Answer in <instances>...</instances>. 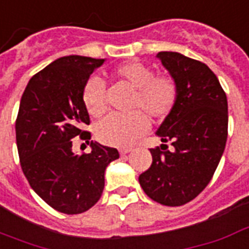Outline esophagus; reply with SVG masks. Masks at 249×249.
Wrapping results in <instances>:
<instances>
[{
    "label": "esophagus",
    "instance_id": "obj_1",
    "mask_svg": "<svg viewBox=\"0 0 249 249\" xmlns=\"http://www.w3.org/2000/svg\"><path fill=\"white\" fill-rule=\"evenodd\" d=\"M129 152H132V149H130V148L120 149V154H121V156H125V154H128Z\"/></svg>",
    "mask_w": 249,
    "mask_h": 249
}]
</instances>
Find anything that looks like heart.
Listing matches in <instances>:
<instances>
[{
  "label": "heart",
  "instance_id": "b5f03b06",
  "mask_svg": "<svg viewBox=\"0 0 249 249\" xmlns=\"http://www.w3.org/2000/svg\"><path fill=\"white\" fill-rule=\"evenodd\" d=\"M115 79L134 88L129 115H109L97 124L96 137L109 146L124 148L145 134L149 128L148 113L163 119L170 113L178 99V83L171 75H154L152 67L141 62H128L113 70ZM83 103L91 116L99 117L107 110L106 88L99 78L88 79L83 88Z\"/></svg>",
  "mask_w": 249,
  "mask_h": 249
}]
</instances>
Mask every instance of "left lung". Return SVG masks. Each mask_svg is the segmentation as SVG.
<instances>
[{"mask_svg": "<svg viewBox=\"0 0 249 249\" xmlns=\"http://www.w3.org/2000/svg\"><path fill=\"white\" fill-rule=\"evenodd\" d=\"M157 58L178 83V99L158 128L161 146L150 149L153 162L139 177L149 198L182 206L209 185L226 148L228 104L216 75L199 60L161 51ZM170 141L171 152L165 142Z\"/></svg>", "mask_w": 249, "mask_h": 249, "instance_id": "left-lung-1", "label": "left lung"}]
</instances>
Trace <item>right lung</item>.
Wrapping results in <instances>:
<instances>
[{
    "instance_id": "obj_1",
    "label": "right lung",
    "mask_w": 249,
    "mask_h": 249,
    "mask_svg": "<svg viewBox=\"0 0 249 249\" xmlns=\"http://www.w3.org/2000/svg\"><path fill=\"white\" fill-rule=\"evenodd\" d=\"M104 59L70 55L54 60L27 83L16 120L17 148L31 189L59 213H82L100 199L104 173L119 158L115 148L91 141L76 154L72 139H91L83 88ZM87 142V141H86Z\"/></svg>"
}]
</instances>
